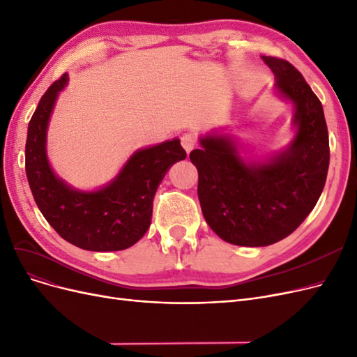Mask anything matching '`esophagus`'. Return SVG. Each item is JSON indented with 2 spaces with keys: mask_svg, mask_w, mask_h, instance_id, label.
Here are the masks:
<instances>
[{
  "mask_svg": "<svg viewBox=\"0 0 357 357\" xmlns=\"http://www.w3.org/2000/svg\"><path fill=\"white\" fill-rule=\"evenodd\" d=\"M180 142H181L183 149H185L188 153H190L197 146V137L193 134H183L181 138H180Z\"/></svg>",
  "mask_w": 357,
  "mask_h": 357,
  "instance_id": "34e87169",
  "label": "esophagus"
}]
</instances>
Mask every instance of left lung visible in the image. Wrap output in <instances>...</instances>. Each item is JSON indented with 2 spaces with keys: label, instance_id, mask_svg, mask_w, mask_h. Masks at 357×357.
<instances>
[{
  "label": "left lung",
  "instance_id": "obj_1",
  "mask_svg": "<svg viewBox=\"0 0 357 357\" xmlns=\"http://www.w3.org/2000/svg\"><path fill=\"white\" fill-rule=\"evenodd\" d=\"M262 59L275 75L277 93L295 105L294 142L266 160L245 162L229 135L207 134L189 155L205 222L226 243L245 247L274 244L294 232L317 204L329 168L320 100L291 63Z\"/></svg>",
  "mask_w": 357,
  "mask_h": 357
}]
</instances>
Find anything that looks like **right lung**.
Masks as SVG:
<instances>
[{"mask_svg": "<svg viewBox=\"0 0 357 357\" xmlns=\"http://www.w3.org/2000/svg\"><path fill=\"white\" fill-rule=\"evenodd\" d=\"M68 74L41 96L28 125L25 171L37 207L63 240L91 252H117L134 245L152 222L153 198L162 178L186 152L180 139L139 149L109 185L82 192L53 172L46 138L50 114Z\"/></svg>", "mask_w": 357, "mask_h": 357, "instance_id": "obj_1", "label": "right lung"}]
</instances>
